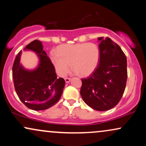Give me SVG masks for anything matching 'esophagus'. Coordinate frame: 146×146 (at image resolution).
Wrapping results in <instances>:
<instances>
[{"mask_svg":"<svg viewBox=\"0 0 146 146\" xmlns=\"http://www.w3.org/2000/svg\"><path fill=\"white\" fill-rule=\"evenodd\" d=\"M64 80H65V82H66V83H68V82H70V81L71 80V79L69 78H66L64 79Z\"/></svg>","mask_w":146,"mask_h":146,"instance_id":"34e87169","label":"esophagus"}]
</instances>
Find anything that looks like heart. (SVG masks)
Returning <instances> with one entry per match:
<instances>
[{
	"label": "heart",
	"instance_id": "b5f03b06",
	"mask_svg": "<svg viewBox=\"0 0 146 146\" xmlns=\"http://www.w3.org/2000/svg\"><path fill=\"white\" fill-rule=\"evenodd\" d=\"M56 53V56H52L51 59L61 76L67 74L70 64L75 73L81 76H88L97 69L101 57L98 45L91 42L60 45Z\"/></svg>",
	"mask_w": 146,
	"mask_h": 146
}]
</instances>
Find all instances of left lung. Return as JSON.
Listing matches in <instances>:
<instances>
[{"instance_id":"obj_1","label":"left lung","mask_w":146,"mask_h":146,"mask_svg":"<svg viewBox=\"0 0 146 146\" xmlns=\"http://www.w3.org/2000/svg\"><path fill=\"white\" fill-rule=\"evenodd\" d=\"M101 51L95 71L82 79L80 95L93 109L105 111L119 103L126 85L127 59L121 47L109 38H98Z\"/></svg>"}]
</instances>
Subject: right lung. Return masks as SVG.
Here are the masks:
<instances>
[{"label":"right lung","instance_id":"obj_1","mask_svg":"<svg viewBox=\"0 0 146 146\" xmlns=\"http://www.w3.org/2000/svg\"><path fill=\"white\" fill-rule=\"evenodd\" d=\"M36 52L39 65L32 71L25 69L20 64L22 51L15 58L12 68L14 88L21 101L33 110L49 108L60 100L65 81L57 78L55 67L43 50L40 41L35 40L25 48Z\"/></svg>","mask_w":146,"mask_h":146}]
</instances>
